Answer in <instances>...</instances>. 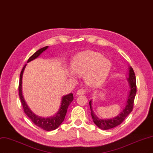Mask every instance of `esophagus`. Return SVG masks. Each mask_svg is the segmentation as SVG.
<instances>
[{
	"instance_id": "obj_1",
	"label": "esophagus",
	"mask_w": 153,
	"mask_h": 153,
	"mask_svg": "<svg viewBox=\"0 0 153 153\" xmlns=\"http://www.w3.org/2000/svg\"><path fill=\"white\" fill-rule=\"evenodd\" d=\"M86 93V90L84 89H79L77 91V95H83Z\"/></svg>"
}]
</instances>
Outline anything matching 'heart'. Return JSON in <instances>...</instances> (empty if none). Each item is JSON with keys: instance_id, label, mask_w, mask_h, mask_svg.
<instances>
[{"instance_id": "1", "label": "heart", "mask_w": 153, "mask_h": 153, "mask_svg": "<svg viewBox=\"0 0 153 153\" xmlns=\"http://www.w3.org/2000/svg\"><path fill=\"white\" fill-rule=\"evenodd\" d=\"M111 63L102 54L93 51L82 52L74 57L71 64L72 72L78 76H84L86 82L91 86L102 83L111 69ZM69 77L74 79L72 74Z\"/></svg>"}]
</instances>
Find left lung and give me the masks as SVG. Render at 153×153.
Returning <instances> with one entry per match:
<instances>
[{"mask_svg":"<svg viewBox=\"0 0 153 153\" xmlns=\"http://www.w3.org/2000/svg\"><path fill=\"white\" fill-rule=\"evenodd\" d=\"M128 81L130 84V88H131V90H130L128 97V100L127 101L125 108L120 113V114L118 115L117 117L110 118V119H100V118H98L94 114L92 110L91 101H89V106L90 109H91V114L92 118L94 123L99 128L103 130H108L119 126L126 119V118L130 114V113L132 111L134 107V101L137 92V86L135 73L131 67H129Z\"/></svg>","mask_w":153,"mask_h":153,"instance_id":"left-lung-1","label":"left lung"}]
</instances>
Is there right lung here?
Segmentation results:
<instances>
[{
  "mask_svg": "<svg viewBox=\"0 0 153 153\" xmlns=\"http://www.w3.org/2000/svg\"><path fill=\"white\" fill-rule=\"evenodd\" d=\"M48 46H47L36 51V52L33 55H32L29 58V59L27 60V62H29L37 58L38 56L43 52V51L46 50L48 48ZM26 65V64L24 66L23 68H22V69L21 72L20 80L19 83V98L21 100L22 106L23 107L24 112L36 126L41 127L42 128H43V130H45V131H53V130L58 128L60 124L62 123V122L64 121L65 115L67 114L68 106H69V105L71 103L72 100H74L73 94L70 93L62 97L60 109L59 111L53 117H48V118H42L36 115L35 114H34L30 110V109L28 108V106L25 101V100L22 94V74H23Z\"/></svg>",
  "mask_w": 153,
  "mask_h": 153,
  "instance_id": "1",
  "label": "right lung"
}]
</instances>
